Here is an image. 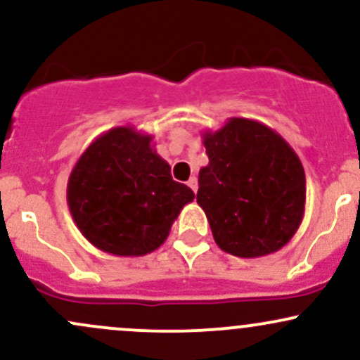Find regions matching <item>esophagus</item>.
Here are the masks:
<instances>
[{"label":"esophagus","mask_w":360,"mask_h":360,"mask_svg":"<svg viewBox=\"0 0 360 360\" xmlns=\"http://www.w3.org/2000/svg\"><path fill=\"white\" fill-rule=\"evenodd\" d=\"M188 186H189V188H191V189H193V191H195V193H196V189H198V179H196V177H195V176H193V177H191V179H189V181H188Z\"/></svg>","instance_id":"34e87169"}]
</instances>
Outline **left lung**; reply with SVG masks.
<instances>
[{"label":"left lung","instance_id":"8db88e82","mask_svg":"<svg viewBox=\"0 0 360 360\" xmlns=\"http://www.w3.org/2000/svg\"><path fill=\"white\" fill-rule=\"evenodd\" d=\"M208 165L200 169L196 201L220 250L259 258L282 250L304 219L306 174L275 129L231 117L203 131Z\"/></svg>","mask_w":360,"mask_h":360}]
</instances>
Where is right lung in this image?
Returning <instances> with one entry per match:
<instances>
[{"label": "right lung", "mask_w": 360, "mask_h": 360, "mask_svg": "<svg viewBox=\"0 0 360 360\" xmlns=\"http://www.w3.org/2000/svg\"><path fill=\"white\" fill-rule=\"evenodd\" d=\"M153 136L116 126L97 136L75 164L66 200L73 222L97 250L145 256L167 239L184 205L195 200L176 183Z\"/></svg>", "instance_id": "1"}]
</instances>
